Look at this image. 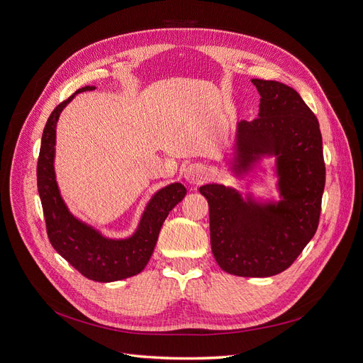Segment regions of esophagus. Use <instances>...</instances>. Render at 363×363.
I'll use <instances>...</instances> for the list:
<instances>
[{"label": "esophagus", "instance_id": "obj_1", "mask_svg": "<svg viewBox=\"0 0 363 363\" xmlns=\"http://www.w3.org/2000/svg\"><path fill=\"white\" fill-rule=\"evenodd\" d=\"M186 182L191 184H201L206 179V169L201 164H192L186 169Z\"/></svg>", "mask_w": 363, "mask_h": 363}]
</instances>
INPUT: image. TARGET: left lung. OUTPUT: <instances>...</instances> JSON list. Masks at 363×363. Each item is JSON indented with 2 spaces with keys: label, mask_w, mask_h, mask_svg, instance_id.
Instances as JSON below:
<instances>
[{
  "label": "left lung",
  "mask_w": 363,
  "mask_h": 363,
  "mask_svg": "<svg viewBox=\"0 0 363 363\" xmlns=\"http://www.w3.org/2000/svg\"><path fill=\"white\" fill-rule=\"evenodd\" d=\"M260 113L238 124L236 161L247 169L258 155H274L284 201H244L223 184L199 192L210 205L211 250L230 274L266 278L286 270L318 230L325 187L322 134L300 94L278 81L251 79Z\"/></svg>",
  "instance_id": "1"
}]
</instances>
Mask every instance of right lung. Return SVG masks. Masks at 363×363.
<instances>
[{
  "instance_id": "right-lung-1",
  "label": "right lung",
  "mask_w": 363,
  "mask_h": 363,
  "mask_svg": "<svg viewBox=\"0 0 363 363\" xmlns=\"http://www.w3.org/2000/svg\"><path fill=\"white\" fill-rule=\"evenodd\" d=\"M82 87L75 94L91 91ZM72 94L51 112L43 131L37 165V184L43 203L47 235L53 248L82 276L96 282H113L140 273L157 245L158 235L168 213L184 198L186 187L169 184L155 194L146 206L139 229L128 239H108L67 211L59 194L55 176L56 124Z\"/></svg>"
}]
</instances>
